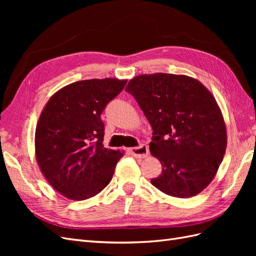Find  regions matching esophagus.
Here are the masks:
<instances>
[{
	"label": "esophagus",
	"instance_id": "obj_1",
	"mask_svg": "<svg viewBox=\"0 0 256 256\" xmlns=\"http://www.w3.org/2000/svg\"><path fill=\"white\" fill-rule=\"evenodd\" d=\"M130 152L134 157L136 158H144L148 154V147H147L145 144H140L136 147H132L130 148Z\"/></svg>",
	"mask_w": 256,
	"mask_h": 256
}]
</instances>
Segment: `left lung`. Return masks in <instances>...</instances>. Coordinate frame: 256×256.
<instances>
[{"label":"left lung","mask_w":256,"mask_h":256,"mask_svg":"<svg viewBox=\"0 0 256 256\" xmlns=\"http://www.w3.org/2000/svg\"><path fill=\"white\" fill-rule=\"evenodd\" d=\"M152 129L150 152L162 173L150 182L175 198L196 196L210 184L226 150V129L214 98L187 76H138L125 90Z\"/></svg>","instance_id":"8db88e82"}]
</instances>
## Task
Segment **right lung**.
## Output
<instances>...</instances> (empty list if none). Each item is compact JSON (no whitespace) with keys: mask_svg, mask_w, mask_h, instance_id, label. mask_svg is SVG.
Returning <instances> with one entry per match:
<instances>
[{"mask_svg":"<svg viewBox=\"0 0 256 256\" xmlns=\"http://www.w3.org/2000/svg\"><path fill=\"white\" fill-rule=\"evenodd\" d=\"M126 83L78 81L60 90L46 104L36 127V159L46 180L64 196L86 200L111 182L122 152L104 147L102 113Z\"/></svg>","mask_w":256,"mask_h":256,"instance_id":"obj_1","label":"right lung"}]
</instances>
